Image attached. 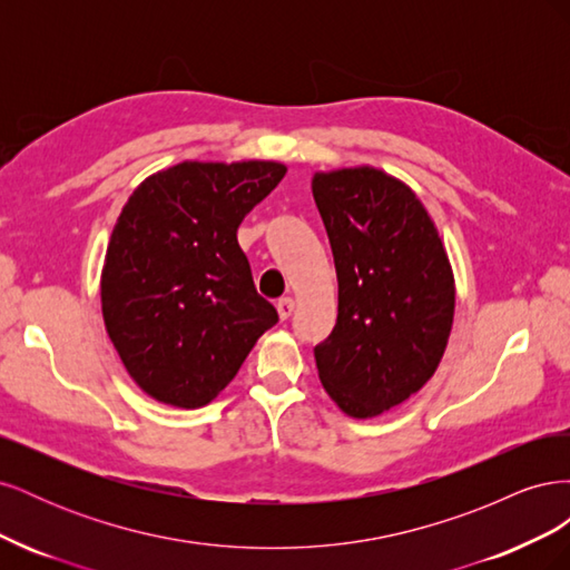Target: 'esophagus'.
<instances>
[{
  "label": "esophagus",
  "instance_id": "obj_1",
  "mask_svg": "<svg viewBox=\"0 0 570 570\" xmlns=\"http://www.w3.org/2000/svg\"><path fill=\"white\" fill-rule=\"evenodd\" d=\"M275 308H278L281 321H287L292 316V312H295V299L283 297V299H278V304H275Z\"/></svg>",
  "mask_w": 570,
  "mask_h": 570
}]
</instances>
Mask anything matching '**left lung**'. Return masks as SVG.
Instances as JSON below:
<instances>
[{
	"label": "left lung",
	"instance_id": "left-lung-1",
	"mask_svg": "<svg viewBox=\"0 0 570 570\" xmlns=\"http://www.w3.org/2000/svg\"><path fill=\"white\" fill-rule=\"evenodd\" d=\"M312 189L337 273V323L314 347L318 377L347 416L373 419L438 371L454 273L416 193L385 170H318Z\"/></svg>",
	"mask_w": 570,
	"mask_h": 570
}]
</instances>
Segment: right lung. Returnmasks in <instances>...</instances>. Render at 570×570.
I'll list each match as a JSON object with an SVG mask.
<instances>
[{
	"label": "right lung",
	"mask_w": 570,
	"mask_h": 570,
	"mask_svg": "<svg viewBox=\"0 0 570 570\" xmlns=\"http://www.w3.org/2000/svg\"><path fill=\"white\" fill-rule=\"evenodd\" d=\"M285 174L278 161H183L126 202L101 268V314L126 371L157 402L209 404L278 323L237 228Z\"/></svg>",
	"instance_id": "right-lung-1"
}]
</instances>
